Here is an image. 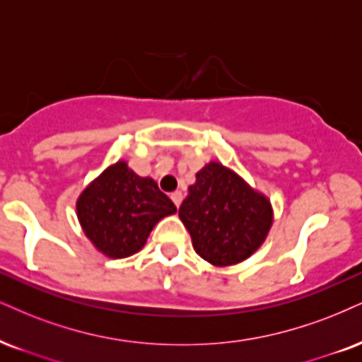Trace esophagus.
<instances>
[{"mask_svg":"<svg viewBox=\"0 0 362 362\" xmlns=\"http://www.w3.org/2000/svg\"><path fill=\"white\" fill-rule=\"evenodd\" d=\"M171 199H173V203L176 204L177 208H180V204L182 202V193H181V191H174V193H171Z\"/></svg>","mask_w":362,"mask_h":362,"instance_id":"1","label":"esophagus"}]
</instances>
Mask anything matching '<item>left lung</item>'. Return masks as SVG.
Returning <instances> with one entry per match:
<instances>
[{
	"mask_svg": "<svg viewBox=\"0 0 362 362\" xmlns=\"http://www.w3.org/2000/svg\"><path fill=\"white\" fill-rule=\"evenodd\" d=\"M180 218L203 260L230 267L247 260L265 242L274 209L265 194L211 160L196 173V182L180 206Z\"/></svg>",
	"mask_w": 362,
	"mask_h": 362,
	"instance_id": "8db88e82",
	"label": "left lung"
}]
</instances>
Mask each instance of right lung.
<instances>
[{
  "instance_id": "1",
  "label": "right lung",
  "mask_w": 362,
  "mask_h": 362,
  "mask_svg": "<svg viewBox=\"0 0 362 362\" xmlns=\"http://www.w3.org/2000/svg\"><path fill=\"white\" fill-rule=\"evenodd\" d=\"M176 206L153 177H141L117 160L95 177L77 199V216L93 247L109 258L134 255L154 225Z\"/></svg>"
}]
</instances>
